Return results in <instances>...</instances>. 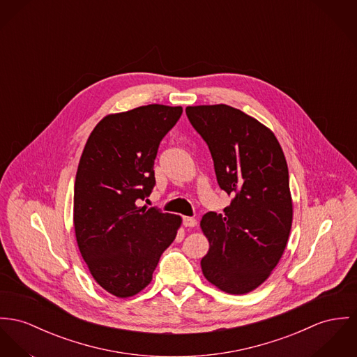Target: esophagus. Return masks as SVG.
Returning a JSON list of instances; mask_svg holds the SVG:
<instances>
[{
    "label": "esophagus",
    "mask_w": 357,
    "mask_h": 357,
    "mask_svg": "<svg viewBox=\"0 0 357 357\" xmlns=\"http://www.w3.org/2000/svg\"><path fill=\"white\" fill-rule=\"evenodd\" d=\"M183 225H185V227H195V225H197V220L194 219V218L185 216V218H183Z\"/></svg>",
    "instance_id": "1"
}]
</instances>
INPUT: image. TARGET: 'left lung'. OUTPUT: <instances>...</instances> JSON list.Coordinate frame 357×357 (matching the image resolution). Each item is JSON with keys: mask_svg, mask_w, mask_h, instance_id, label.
Instances as JSON below:
<instances>
[{"mask_svg": "<svg viewBox=\"0 0 357 357\" xmlns=\"http://www.w3.org/2000/svg\"><path fill=\"white\" fill-rule=\"evenodd\" d=\"M186 115L211 151L220 189L232 197L224 215L208 212L201 220L209 241L202 273L221 291L243 295L269 277L288 242L287 160L275 135L243 111L194 106Z\"/></svg>", "mask_w": 357, "mask_h": 357, "instance_id": "8db88e82", "label": "left lung"}]
</instances>
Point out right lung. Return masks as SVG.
<instances>
[{"label": "right lung", "instance_id": "1", "mask_svg": "<svg viewBox=\"0 0 357 357\" xmlns=\"http://www.w3.org/2000/svg\"><path fill=\"white\" fill-rule=\"evenodd\" d=\"M182 107L148 105L107 115L92 130L76 174L75 231L96 282L129 298L152 280L181 218L137 206L153 190L155 159Z\"/></svg>", "mask_w": 357, "mask_h": 357}]
</instances>
